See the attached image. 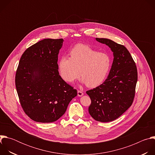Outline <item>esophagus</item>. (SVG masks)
Here are the masks:
<instances>
[{
	"label": "esophagus",
	"instance_id": "1",
	"mask_svg": "<svg viewBox=\"0 0 155 155\" xmlns=\"http://www.w3.org/2000/svg\"><path fill=\"white\" fill-rule=\"evenodd\" d=\"M77 93H78V96H79V97H81L83 95V93L81 91H80V90H78Z\"/></svg>",
	"mask_w": 155,
	"mask_h": 155
}]
</instances>
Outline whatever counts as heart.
<instances>
[{
  "label": "heart",
  "mask_w": 155,
  "mask_h": 155,
  "mask_svg": "<svg viewBox=\"0 0 155 155\" xmlns=\"http://www.w3.org/2000/svg\"><path fill=\"white\" fill-rule=\"evenodd\" d=\"M58 62V72L65 82L73 83L81 75V83L96 87L105 80L111 68L112 60L105 52H98L90 46L78 44Z\"/></svg>",
  "instance_id": "obj_1"
}]
</instances>
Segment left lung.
I'll return each instance as SVG.
<instances>
[{
  "label": "left lung",
  "mask_w": 155,
  "mask_h": 155,
  "mask_svg": "<svg viewBox=\"0 0 155 155\" xmlns=\"http://www.w3.org/2000/svg\"><path fill=\"white\" fill-rule=\"evenodd\" d=\"M113 52L114 61L107 78L100 86L86 91L91 104L90 115L100 122L112 121L130 107L137 81L136 64L127 48L108 38H96Z\"/></svg>",
  "instance_id": "8db88e82"
}]
</instances>
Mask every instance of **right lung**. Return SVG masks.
I'll return each instance as SVG.
<instances>
[{
	"label": "right lung",
	"instance_id": "right-lung-1",
	"mask_svg": "<svg viewBox=\"0 0 155 155\" xmlns=\"http://www.w3.org/2000/svg\"><path fill=\"white\" fill-rule=\"evenodd\" d=\"M63 41L62 38L43 39L21 57L15 76L16 91L25 112L36 122L56 121L77 95L58 72V54Z\"/></svg>",
	"mask_w": 155,
	"mask_h": 155
}]
</instances>
